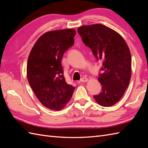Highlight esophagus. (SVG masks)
<instances>
[{"instance_id": "34e87169", "label": "esophagus", "mask_w": 148, "mask_h": 148, "mask_svg": "<svg viewBox=\"0 0 148 148\" xmlns=\"http://www.w3.org/2000/svg\"><path fill=\"white\" fill-rule=\"evenodd\" d=\"M80 81H81V82L84 83V82H88V79L87 78H86V77H83V78H82L81 79V80H80Z\"/></svg>"}]
</instances>
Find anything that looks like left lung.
I'll return each instance as SVG.
<instances>
[{"label":"left lung","mask_w":148,"mask_h":148,"mask_svg":"<svg viewBox=\"0 0 148 148\" xmlns=\"http://www.w3.org/2000/svg\"><path fill=\"white\" fill-rule=\"evenodd\" d=\"M78 33L96 59L102 61V73L98 78L102 91L94 98L103 107L115 104L124 95L131 78L132 57L126 42L118 33L102 24L81 26Z\"/></svg>","instance_id":"left-lung-1"}]
</instances>
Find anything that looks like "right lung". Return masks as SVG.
Instances as JSON below:
<instances>
[{
    "instance_id": "obj_1",
    "label": "right lung",
    "mask_w": 148,
    "mask_h": 148,
    "mask_svg": "<svg viewBox=\"0 0 148 148\" xmlns=\"http://www.w3.org/2000/svg\"><path fill=\"white\" fill-rule=\"evenodd\" d=\"M76 31L65 29L42 34L31 49L27 62V78L41 104L59 110L70 100L75 87L67 84L61 62L64 52L74 44Z\"/></svg>"
}]
</instances>
